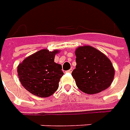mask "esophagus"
<instances>
[{
  "label": "esophagus",
  "instance_id": "34e87169",
  "mask_svg": "<svg viewBox=\"0 0 130 130\" xmlns=\"http://www.w3.org/2000/svg\"><path fill=\"white\" fill-rule=\"evenodd\" d=\"M68 72H69V73H71L72 72V68H71V69H70L69 70H68Z\"/></svg>",
  "mask_w": 130,
  "mask_h": 130
}]
</instances>
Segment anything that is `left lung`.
<instances>
[{
	"label": "left lung",
	"instance_id": "left-lung-1",
	"mask_svg": "<svg viewBox=\"0 0 130 130\" xmlns=\"http://www.w3.org/2000/svg\"><path fill=\"white\" fill-rule=\"evenodd\" d=\"M77 65L72 72L82 91L95 94L110 86L115 70L109 58L92 46H79L75 51Z\"/></svg>",
	"mask_w": 130,
	"mask_h": 130
}]
</instances>
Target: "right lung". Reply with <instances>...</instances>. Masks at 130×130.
I'll return each mask as SVG.
<instances>
[{
	"mask_svg": "<svg viewBox=\"0 0 130 130\" xmlns=\"http://www.w3.org/2000/svg\"><path fill=\"white\" fill-rule=\"evenodd\" d=\"M58 50L42 49L28 56L19 64L18 77L21 84L29 92L37 96H51L59 87L63 75L62 66L54 62Z\"/></svg>",
	"mask_w": 130,
	"mask_h": 130,
	"instance_id": "1",
	"label": "right lung"
}]
</instances>
